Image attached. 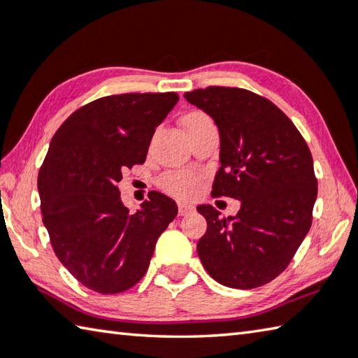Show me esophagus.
Listing matches in <instances>:
<instances>
[{
    "instance_id": "34e87169",
    "label": "esophagus",
    "mask_w": 358,
    "mask_h": 358,
    "mask_svg": "<svg viewBox=\"0 0 358 358\" xmlns=\"http://www.w3.org/2000/svg\"><path fill=\"white\" fill-rule=\"evenodd\" d=\"M178 209H179V215H189L192 212H195V208L189 203H178Z\"/></svg>"
}]
</instances>
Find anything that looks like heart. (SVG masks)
Masks as SVG:
<instances>
[{"mask_svg": "<svg viewBox=\"0 0 358 358\" xmlns=\"http://www.w3.org/2000/svg\"><path fill=\"white\" fill-rule=\"evenodd\" d=\"M209 119L201 111H192L184 117V127H189L190 124H195L198 121H204ZM199 184L201 179L199 176L189 173V171H180V173H168L160 179V187L169 195L179 196V198H190L195 195L199 190Z\"/></svg>", "mask_w": 358, "mask_h": 358, "instance_id": "obj_1", "label": "heart"}]
</instances>
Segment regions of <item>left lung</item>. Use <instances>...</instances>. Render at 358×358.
I'll return each mask as SVG.
<instances>
[{"label":"left lung","instance_id":"8db88e82","mask_svg":"<svg viewBox=\"0 0 358 358\" xmlns=\"http://www.w3.org/2000/svg\"><path fill=\"white\" fill-rule=\"evenodd\" d=\"M220 131V168L212 196L241 201L236 217L198 206L208 231L196 250L212 278L253 289L289 266L308 234L317 196L313 157L296 125L271 100L242 87L185 92Z\"/></svg>","mask_w":358,"mask_h":358}]
</instances>
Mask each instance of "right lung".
Listing matches in <instances>:
<instances>
[{
	"instance_id": "1",
	"label": "right lung",
	"mask_w": 358,
	"mask_h": 358,
	"mask_svg": "<svg viewBox=\"0 0 358 358\" xmlns=\"http://www.w3.org/2000/svg\"><path fill=\"white\" fill-rule=\"evenodd\" d=\"M178 100L176 92L100 97L73 111L52 138L37 176L42 222L61 264L92 291L135 286L178 215L159 192L129 214L117 189L122 171L146 160L155 127Z\"/></svg>"
}]
</instances>
